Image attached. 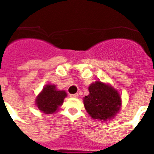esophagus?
<instances>
[{
  "mask_svg": "<svg viewBox=\"0 0 154 154\" xmlns=\"http://www.w3.org/2000/svg\"><path fill=\"white\" fill-rule=\"evenodd\" d=\"M70 97H73V98H77V97H78V94H71V95H70Z\"/></svg>",
  "mask_w": 154,
  "mask_h": 154,
  "instance_id": "esophagus-1",
  "label": "esophagus"
}]
</instances>
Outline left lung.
<instances>
[{"mask_svg": "<svg viewBox=\"0 0 154 154\" xmlns=\"http://www.w3.org/2000/svg\"><path fill=\"white\" fill-rule=\"evenodd\" d=\"M89 94L84 97L85 109L89 116L98 121L112 119L122 107L117 90L109 84L97 81L89 86Z\"/></svg>", "mask_w": 154, "mask_h": 154, "instance_id": "8db88e82", "label": "left lung"}]
</instances>
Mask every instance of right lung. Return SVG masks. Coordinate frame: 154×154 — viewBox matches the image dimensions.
<instances>
[{
  "label": "right lung",
  "mask_w": 154,
  "mask_h": 154,
  "mask_svg": "<svg viewBox=\"0 0 154 154\" xmlns=\"http://www.w3.org/2000/svg\"><path fill=\"white\" fill-rule=\"evenodd\" d=\"M67 94L64 90H57L54 85H46L37 95L36 105L45 114H53L64 102Z\"/></svg>",
  "instance_id": "right-lung-1"
}]
</instances>
